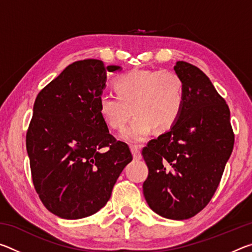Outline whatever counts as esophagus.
I'll use <instances>...</instances> for the list:
<instances>
[{
  "label": "esophagus",
  "mask_w": 252,
  "mask_h": 252,
  "mask_svg": "<svg viewBox=\"0 0 252 252\" xmlns=\"http://www.w3.org/2000/svg\"><path fill=\"white\" fill-rule=\"evenodd\" d=\"M131 152L135 160L141 159V151H140V148L138 146H131Z\"/></svg>",
  "instance_id": "esophagus-1"
}]
</instances>
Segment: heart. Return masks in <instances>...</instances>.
<instances>
[{"instance_id": "obj_1", "label": "heart", "mask_w": 252, "mask_h": 252, "mask_svg": "<svg viewBox=\"0 0 252 252\" xmlns=\"http://www.w3.org/2000/svg\"><path fill=\"white\" fill-rule=\"evenodd\" d=\"M117 95L104 93L97 99V108L106 125L121 130L132 116L130 126L120 138L130 143H141L157 127L165 131L180 117L185 102L181 76L171 70H133L114 82Z\"/></svg>"}]
</instances>
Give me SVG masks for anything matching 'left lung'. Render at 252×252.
<instances>
[{
    "mask_svg": "<svg viewBox=\"0 0 252 252\" xmlns=\"http://www.w3.org/2000/svg\"><path fill=\"white\" fill-rule=\"evenodd\" d=\"M185 85L180 117L168 132L143 148L149 169L143 194L163 218L185 220L207 206L231 156L234 135L230 110L210 79L190 63L178 61Z\"/></svg>",
    "mask_w": 252,
    "mask_h": 252,
    "instance_id": "8db88e82",
    "label": "left lung"
}]
</instances>
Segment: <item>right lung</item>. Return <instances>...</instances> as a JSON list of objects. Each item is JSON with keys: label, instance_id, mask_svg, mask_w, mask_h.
Instances as JSON below:
<instances>
[{"label": "right lung", "instance_id": "right-lung-1", "mask_svg": "<svg viewBox=\"0 0 252 252\" xmlns=\"http://www.w3.org/2000/svg\"><path fill=\"white\" fill-rule=\"evenodd\" d=\"M104 66L88 59L66 66L37 94L27 133L32 180L45 208L63 219L94 215L132 161L127 144L117 141L97 108L105 89Z\"/></svg>", "mask_w": 252, "mask_h": 252}]
</instances>
